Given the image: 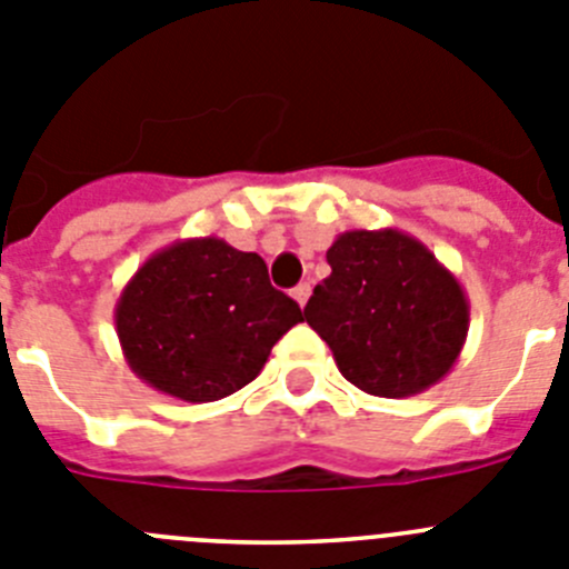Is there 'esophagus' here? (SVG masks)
<instances>
[{
    "label": "esophagus",
    "instance_id": "34e87169",
    "mask_svg": "<svg viewBox=\"0 0 569 569\" xmlns=\"http://www.w3.org/2000/svg\"><path fill=\"white\" fill-rule=\"evenodd\" d=\"M291 297H295V300H297V303H300V306H306V303H309V297H311V286H309V283L295 286V289H291Z\"/></svg>",
    "mask_w": 569,
    "mask_h": 569
}]
</instances>
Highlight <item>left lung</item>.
I'll use <instances>...</instances> for the list:
<instances>
[{
	"label": "left lung",
	"instance_id": "left-lung-1",
	"mask_svg": "<svg viewBox=\"0 0 569 569\" xmlns=\"http://www.w3.org/2000/svg\"><path fill=\"white\" fill-rule=\"evenodd\" d=\"M306 322L329 342L351 386L373 397H413L459 360L470 306L431 249L399 229H351L326 252Z\"/></svg>",
	"mask_w": 569,
	"mask_h": 569
}]
</instances>
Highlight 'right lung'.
Here are the masks:
<instances>
[{
  "label": "right lung",
  "instance_id": "1",
  "mask_svg": "<svg viewBox=\"0 0 569 569\" xmlns=\"http://www.w3.org/2000/svg\"><path fill=\"white\" fill-rule=\"evenodd\" d=\"M297 322L303 311L269 283L263 258L221 238L156 252L116 303L127 366L183 402H214L252 382Z\"/></svg>",
  "mask_w": 569,
  "mask_h": 569
}]
</instances>
